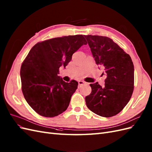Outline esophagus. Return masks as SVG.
Wrapping results in <instances>:
<instances>
[{
	"mask_svg": "<svg viewBox=\"0 0 152 152\" xmlns=\"http://www.w3.org/2000/svg\"><path fill=\"white\" fill-rule=\"evenodd\" d=\"M78 83H79V86H81V85H86V84H88L87 83H85V82H84V81H83V80H79V82H78Z\"/></svg>",
	"mask_w": 152,
	"mask_h": 152,
	"instance_id": "1",
	"label": "esophagus"
}]
</instances>
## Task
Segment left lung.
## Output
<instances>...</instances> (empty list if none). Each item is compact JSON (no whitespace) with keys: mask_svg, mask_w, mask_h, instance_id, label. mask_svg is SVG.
<instances>
[{"mask_svg":"<svg viewBox=\"0 0 152 152\" xmlns=\"http://www.w3.org/2000/svg\"><path fill=\"white\" fill-rule=\"evenodd\" d=\"M96 64L104 69L105 84H91L86 96L89 110L102 117H112L128 104L134 91V67L130 56L106 36H84Z\"/></svg>","mask_w":152,"mask_h":152,"instance_id":"left-lung-1","label":"left lung"}]
</instances>
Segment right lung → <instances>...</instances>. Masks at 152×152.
<instances>
[{
    "mask_svg": "<svg viewBox=\"0 0 152 152\" xmlns=\"http://www.w3.org/2000/svg\"><path fill=\"white\" fill-rule=\"evenodd\" d=\"M86 44L83 35L68 36L38 43L31 49L20 69L22 89L39 115L54 117L67 109L78 83L64 82L59 69L66 67L73 53Z\"/></svg>",
    "mask_w": 152,
    "mask_h": 152,
    "instance_id": "add662e5",
    "label": "right lung"
}]
</instances>
